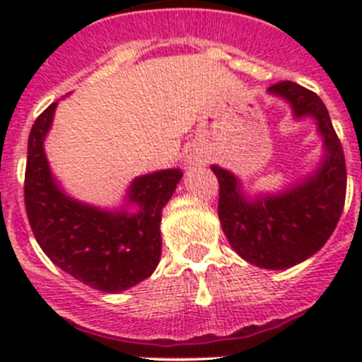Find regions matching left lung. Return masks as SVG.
Segmentation results:
<instances>
[{"label": "left lung", "instance_id": "left-lung-1", "mask_svg": "<svg viewBox=\"0 0 362 362\" xmlns=\"http://www.w3.org/2000/svg\"><path fill=\"white\" fill-rule=\"evenodd\" d=\"M268 92L286 99L296 117L312 116L325 137V159L312 175L274 196L248 199L228 170L214 165L219 181L223 232L245 261L284 270L321 250L339 223L346 197V163L330 114L315 92L293 81H279Z\"/></svg>", "mask_w": 362, "mask_h": 362}]
</instances>
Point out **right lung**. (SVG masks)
<instances>
[{
	"label": "right lung",
	"instance_id": "obj_1",
	"mask_svg": "<svg viewBox=\"0 0 362 362\" xmlns=\"http://www.w3.org/2000/svg\"><path fill=\"white\" fill-rule=\"evenodd\" d=\"M56 105L41 112L28 136L25 209L41 250L56 267L90 288L117 293L152 276L161 257V212L183 172L168 168L134 179L127 203L108 212L65 196L43 150Z\"/></svg>",
	"mask_w": 362,
	"mask_h": 362
}]
</instances>
